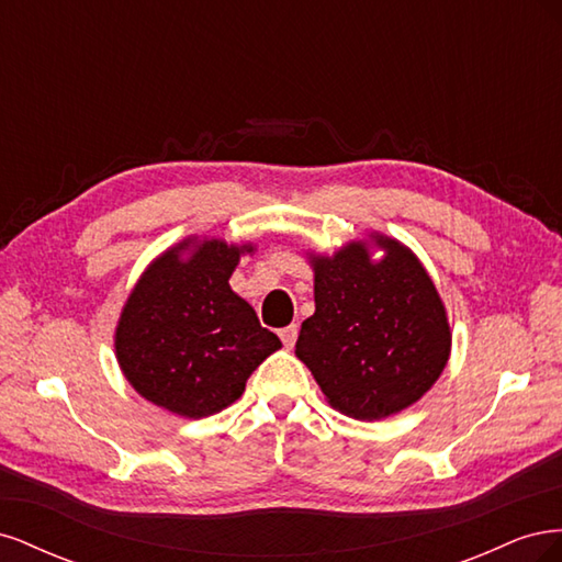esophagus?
I'll return each mask as SVG.
<instances>
[{"mask_svg":"<svg viewBox=\"0 0 562 562\" xmlns=\"http://www.w3.org/2000/svg\"><path fill=\"white\" fill-rule=\"evenodd\" d=\"M279 337H281V342L291 349L293 345H295V339H297V326L295 323H291V326H285V328H281L279 330Z\"/></svg>","mask_w":562,"mask_h":562,"instance_id":"34e87169","label":"esophagus"}]
</instances>
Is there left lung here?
Listing matches in <instances>:
<instances>
[{"mask_svg": "<svg viewBox=\"0 0 562 562\" xmlns=\"http://www.w3.org/2000/svg\"><path fill=\"white\" fill-rule=\"evenodd\" d=\"M383 250L371 260V248ZM316 312L302 323L295 356L330 407L375 422L417 403L448 366L446 304L417 255L380 232L333 255L307 252Z\"/></svg>", "mask_w": 562, "mask_h": 562, "instance_id": "left-lung-1", "label": "left lung"}]
</instances>
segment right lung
<instances>
[{
	"label": "right lung",
	"instance_id": "right-lung-1",
	"mask_svg": "<svg viewBox=\"0 0 562 562\" xmlns=\"http://www.w3.org/2000/svg\"><path fill=\"white\" fill-rule=\"evenodd\" d=\"M255 246L187 236L151 260L116 321L114 353L128 384L164 411L201 419L241 398L281 339L229 288Z\"/></svg>",
	"mask_w": 562,
	"mask_h": 562
}]
</instances>
